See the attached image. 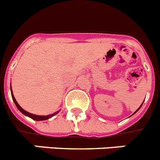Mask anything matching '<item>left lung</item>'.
<instances>
[{
	"label": "left lung",
	"instance_id": "8db88e82",
	"mask_svg": "<svg viewBox=\"0 0 160 160\" xmlns=\"http://www.w3.org/2000/svg\"><path fill=\"white\" fill-rule=\"evenodd\" d=\"M143 102H144V101H143ZM143 103H142V104H141V105H140V107H139L138 109H137V111H136V112H134V113H132V115H131V116H130V117H132V115H134V114H135V113H136V112H137V111H138V110H139V109H140V108H141V106H142V105H143Z\"/></svg>",
	"mask_w": 160,
	"mask_h": 160
}]
</instances>
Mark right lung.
<instances>
[{
  "instance_id": "1",
  "label": "right lung",
  "mask_w": 160,
  "mask_h": 160,
  "mask_svg": "<svg viewBox=\"0 0 160 160\" xmlns=\"http://www.w3.org/2000/svg\"><path fill=\"white\" fill-rule=\"evenodd\" d=\"M11 94H12V98L13 102H14V103H15L16 106L17 107V109H18L19 110H20V112L23 114V115H25V116H27V117H30V118H32V119L34 120V121H45V120H48L49 118H51V117H53V116L56 115V114L58 113V112H59V110H58V111H57V112H54V113L50 114V115H47V116H39V115H35V114L30 113V112H27V111H25L23 109H22L21 107L20 106V105L17 103V100H16L15 98H14V95H13L12 90V87H11Z\"/></svg>"
}]
</instances>
